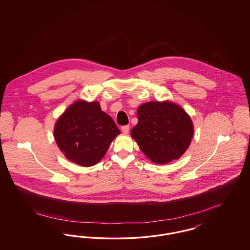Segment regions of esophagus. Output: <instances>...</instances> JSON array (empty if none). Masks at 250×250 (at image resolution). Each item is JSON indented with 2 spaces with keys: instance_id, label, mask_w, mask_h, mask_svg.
Returning <instances> with one entry per match:
<instances>
[{
  "instance_id": "esophagus-1",
  "label": "esophagus",
  "mask_w": 250,
  "mask_h": 250,
  "mask_svg": "<svg viewBox=\"0 0 250 250\" xmlns=\"http://www.w3.org/2000/svg\"><path fill=\"white\" fill-rule=\"evenodd\" d=\"M122 132L124 134H127L129 132V125H124L122 126Z\"/></svg>"
}]
</instances>
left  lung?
<instances>
[{"instance_id": "left-lung-1", "label": "left lung", "mask_w": 250, "mask_h": 250, "mask_svg": "<svg viewBox=\"0 0 250 250\" xmlns=\"http://www.w3.org/2000/svg\"><path fill=\"white\" fill-rule=\"evenodd\" d=\"M138 124L132 138L152 162L166 164L188 150L194 134L190 116L170 101H150L137 110Z\"/></svg>"}]
</instances>
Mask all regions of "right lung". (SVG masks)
<instances>
[{
  "instance_id": "right-lung-1",
  "label": "right lung",
  "mask_w": 250,
  "mask_h": 250,
  "mask_svg": "<svg viewBox=\"0 0 250 250\" xmlns=\"http://www.w3.org/2000/svg\"><path fill=\"white\" fill-rule=\"evenodd\" d=\"M120 133L99 102L83 99L67 107L54 125V139L62 153L83 167L97 164Z\"/></svg>"
}]
</instances>
